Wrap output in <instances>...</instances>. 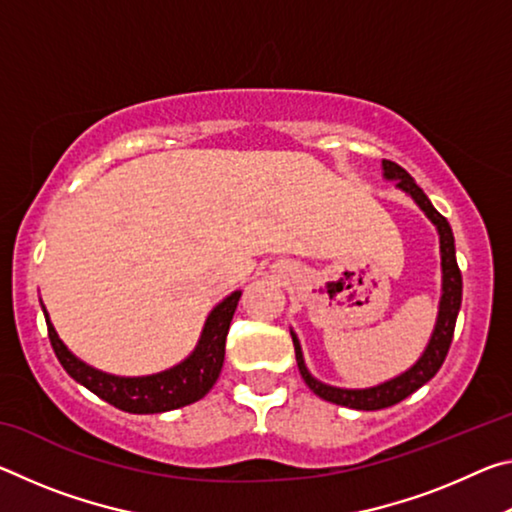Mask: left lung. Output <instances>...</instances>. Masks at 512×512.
I'll return each mask as SVG.
<instances>
[{"mask_svg": "<svg viewBox=\"0 0 512 512\" xmlns=\"http://www.w3.org/2000/svg\"><path fill=\"white\" fill-rule=\"evenodd\" d=\"M381 171H384V180L388 183H395V187L404 192L406 196L413 198V203L420 207L424 216L436 225L438 232V244H440V273H443V282H440V302H438V316L436 325H433V332L429 336V343L424 352L413 363L411 368H406L397 377H391L381 381L377 386L368 388H343V386H332L325 384V381L316 379L311 375L305 357H302V348L298 341V334L291 329L293 348H296V361L298 370L305 384L314 391L318 397H323L325 402L348 406V409L357 411H379L386 409V406H393L402 402L404 397L418 391L420 386L427 384V381L436 375L443 366V361L449 352V345H452L454 327H456V316L458 309H461V298H463V277L458 271L456 264V248H454V235L452 228L443 214H440L436 207L431 205L427 194L415 185V180L406 173L400 164L391 160H381Z\"/></svg>", "mask_w": 512, "mask_h": 512, "instance_id": "8db88e82", "label": "left lung"}]
</instances>
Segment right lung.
I'll list each match as a JSON object with an SVG mask.
<instances>
[{
	"label": "right lung",
	"mask_w": 512,
	"mask_h": 512,
	"mask_svg": "<svg viewBox=\"0 0 512 512\" xmlns=\"http://www.w3.org/2000/svg\"><path fill=\"white\" fill-rule=\"evenodd\" d=\"M239 298L241 291H232L228 298H223L207 314L201 339H198L196 348L189 352V357L167 370L142 377L110 375V372H103L81 361L60 341L42 300L40 305L47 320L51 348H54L60 366L67 370L69 377L126 413H164L198 402L216 384L225 359V336H228L230 320L235 316Z\"/></svg>",
	"instance_id": "add662e5"
}]
</instances>
